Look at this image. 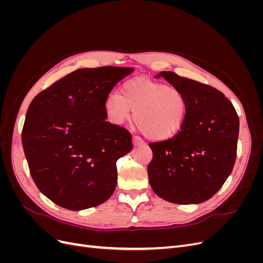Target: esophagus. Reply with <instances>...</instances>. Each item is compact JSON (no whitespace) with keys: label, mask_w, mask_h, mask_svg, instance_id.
<instances>
[{"label":"esophagus","mask_w":263,"mask_h":263,"mask_svg":"<svg viewBox=\"0 0 263 263\" xmlns=\"http://www.w3.org/2000/svg\"><path fill=\"white\" fill-rule=\"evenodd\" d=\"M133 144H134V146H141V145H144V141H142V139L139 137V136H134L133 137Z\"/></svg>","instance_id":"esophagus-1"}]
</instances>
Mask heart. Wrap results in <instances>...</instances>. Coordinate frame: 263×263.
<instances>
[{"label": "heart", "instance_id": "1", "mask_svg": "<svg viewBox=\"0 0 263 263\" xmlns=\"http://www.w3.org/2000/svg\"><path fill=\"white\" fill-rule=\"evenodd\" d=\"M105 110L114 124L134 121L150 139L163 140L176 135L187 112L185 95L178 87L135 78L126 81L121 94L112 93L105 100Z\"/></svg>", "mask_w": 263, "mask_h": 263}]
</instances>
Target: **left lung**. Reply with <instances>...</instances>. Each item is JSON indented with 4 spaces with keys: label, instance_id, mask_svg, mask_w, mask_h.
Segmentation results:
<instances>
[{
    "label": "left lung",
    "instance_id": "1",
    "mask_svg": "<svg viewBox=\"0 0 263 263\" xmlns=\"http://www.w3.org/2000/svg\"><path fill=\"white\" fill-rule=\"evenodd\" d=\"M163 77L185 95L187 112L180 132L151 142L148 178L154 192L176 204L210 200L232 173L237 156L239 118L225 95L215 87L171 71Z\"/></svg>",
    "mask_w": 263,
    "mask_h": 263
}]
</instances>
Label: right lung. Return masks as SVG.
<instances>
[{"label":"right lung","instance_id":"1","mask_svg":"<svg viewBox=\"0 0 263 263\" xmlns=\"http://www.w3.org/2000/svg\"><path fill=\"white\" fill-rule=\"evenodd\" d=\"M133 68L79 69L31 101L22 144L41 192L63 209L94 208L112 196L116 161L133 149L132 134L105 121V100Z\"/></svg>","mask_w":263,"mask_h":263}]
</instances>
